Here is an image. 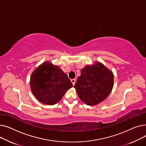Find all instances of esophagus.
Returning <instances> with one entry per match:
<instances>
[{
    "mask_svg": "<svg viewBox=\"0 0 146 146\" xmlns=\"http://www.w3.org/2000/svg\"><path fill=\"white\" fill-rule=\"evenodd\" d=\"M71 82H72V83H73V85H74V84H75V83H76V80H75L74 79H71Z\"/></svg>",
    "mask_w": 146,
    "mask_h": 146,
    "instance_id": "obj_1",
    "label": "esophagus"
}]
</instances>
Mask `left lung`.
I'll return each instance as SVG.
<instances>
[{
  "label": "left lung",
  "mask_w": 146,
  "mask_h": 146,
  "mask_svg": "<svg viewBox=\"0 0 146 146\" xmlns=\"http://www.w3.org/2000/svg\"><path fill=\"white\" fill-rule=\"evenodd\" d=\"M113 86V74L100 62L81 70L74 88L80 100L88 105H95L108 97Z\"/></svg>",
  "instance_id": "left-lung-1"
}]
</instances>
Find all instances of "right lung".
Instances as JSON below:
<instances>
[{
  "mask_svg": "<svg viewBox=\"0 0 146 146\" xmlns=\"http://www.w3.org/2000/svg\"><path fill=\"white\" fill-rule=\"evenodd\" d=\"M33 95L40 102L52 105L59 102L73 84L60 67L46 61L38 66L30 78Z\"/></svg>",
  "mask_w": 146,
  "mask_h": 146,
  "instance_id": "add662e5",
  "label": "right lung"
}]
</instances>
